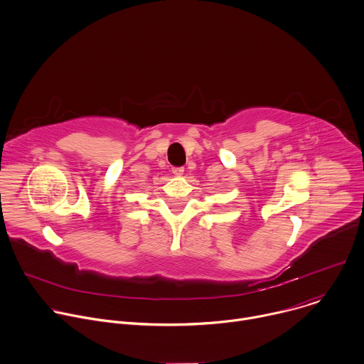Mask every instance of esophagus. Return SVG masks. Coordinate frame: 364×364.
I'll use <instances>...</instances> for the list:
<instances>
[{"mask_svg":"<svg viewBox=\"0 0 364 364\" xmlns=\"http://www.w3.org/2000/svg\"><path fill=\"white\" fill-rule=\"evenodd\" d=\"M171 173H173L174 176H181V174L184 173V167H173V168H171Z\"/></svg>","mask_w":364,"mask_h":364,"instance_id":"1","label":"esophagus"}]
</instances>
